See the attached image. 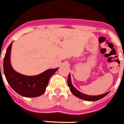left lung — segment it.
I'll return each instance as SVG.
<instances>
[{
	"label": "left lung",
	"instance_id": "left-lung-1",
	"mask_svg": "<svg viewBox=\"0 0 124 124\" xmlns=\"http://www.w3.org/2000/svg\"><path fill=\"white\" fill-rule=\"evenodd\" d=\"M67 83H68V86L69 88H70V91L72 93H73L74 95L78 97V98H81L82 100H87V101H96L101 99V98H104V96L108 94L109 92L108 93H106L102 94H100V95H97V96H90L87 95V94H85L83 93H81L80 91H78V90H77L73 85L71 83V75H70V73L68 76V79H67Z\"/></svg>",
	"mask_w": 124,
	"mask_h": 124
}]
</instances>
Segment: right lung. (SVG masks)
I'll return each mask as SVG.
<instances>
[{"mask_svg":"<svg viewBox=\"0 0 124 124\" xmlns=\"http://www.w3.org/2000/svg\"><path fill=\"white\" fill-rule=\"evenodd\" d=\"M12 42L8 47L4 57L3 69L6 81L14 91L22 96L33 98L42 95L46 92L49 78L58 68L46 70L36 76H26L17 73L10 63Z\"/></svg>","mask_w":124,"mask_h":124,"instance_id":"right-lung-1","label":"right lung"}]
</instances>
